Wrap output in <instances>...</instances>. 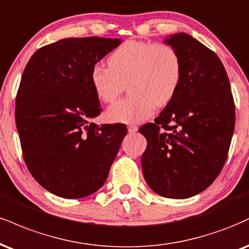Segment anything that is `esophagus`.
Returning a JSON list of instances; mask_svg holds the SVG:
<instances>
[{
	"label": "esophagus",
	"mask_w": 249,
	"mask_h": 249,
	"mask_svg": "<svg viewBox=\"0 0 249 249\" xmlns=\"http://www.w3.org/2000/svg\"><path fill=\"white\" fill-rule=\"evenodd\" d=\"M127 131H128V133H134V132H137V131H138V126H137V125H128V126H127Z\"/></svg>",
	"instance_id": "34e87169"
}]
</instances>
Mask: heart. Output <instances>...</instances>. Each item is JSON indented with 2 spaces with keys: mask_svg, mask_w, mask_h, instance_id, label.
<instances>
[{
  "mask_svg": "<svg viewBox=\"0 0 249 249\" xmlns=\"http://www.w3.org/2000/svg\"><path fill=\"white\" fill-rule=\"evenodd\" d=\"M107 66L95 64L90 83L96 96L112 103L125 90L131 92L107 109L111 122L133 124L153 115L155 106L164 107L173 100L182 81V60L173 46L153 41H124L111 52Z\"/></svg>",
  "mask_w": 249,
  "mask_h": 249,
  "instance_id": "b5f03b06",
  "label": "heart"
}]
</instances>
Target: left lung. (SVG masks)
<instances>
[{
  "label": "left lung",
  "instance_id": "left-lung-1",
  "mask_svg": "<svg viewBox=\"0 0 249 249\" xmlns=\"http://www.w3.org/2000/svg\"><path fill=\"white\" fill-rule=\"evenodd\" d=\"M166 43L181 56L182 81L154 123L139 128L147 139L142 166L155 193L188 198L210 187L223 169L235 106L226 71L213 51L185 34Z\"/></svg>",
  "mask_w": 249,
  "mask_h": 249
}]
</instances>
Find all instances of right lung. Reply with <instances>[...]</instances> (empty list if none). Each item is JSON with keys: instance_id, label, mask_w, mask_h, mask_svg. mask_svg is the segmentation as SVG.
<instances>
[{"instance_id": "add662e5", "label": "right lung", "mask_w": 249, "mask_h": 249, "mask_svg": "<svg viewBox=\"0 0 249 249\" xmlns=\"http://www.w3.org/2000/svg\"><path fill=\"white\" fill-rule=\"evenodd\" d=\"M121 39H61L36 51L16 95L15 119L24 161L36 181L64 198H82L104 184L127 130L97 125L102 111L90 83L95 64Z\"/></svg>"}]
</instances>
